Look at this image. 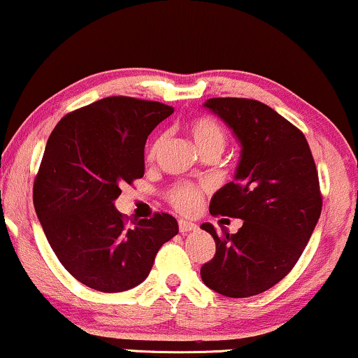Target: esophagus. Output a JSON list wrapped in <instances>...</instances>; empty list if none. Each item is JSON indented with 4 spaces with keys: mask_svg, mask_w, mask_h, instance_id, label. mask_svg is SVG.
Here are the masks:
<instances>
[{
    "mask_svg": "<svg viewBox=\"0 0 358 358\" xmlns=\"http://www.w3.org/2000/svg\"><path fill=\"white\" fill-rule=\"evenodd\" d=\"M197 226L194 222H189V220H179V231L182 234H187V232H192L196 231Z\"/></svg>",
    "mask_w": 358,
    "mask_h": 358,
    "instance_id": "obj_1",
    "label": "esophagus"
}]
</instances>
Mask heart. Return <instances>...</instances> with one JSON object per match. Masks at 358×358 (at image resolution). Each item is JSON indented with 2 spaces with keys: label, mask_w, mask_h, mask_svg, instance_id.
I'll return each instance as SVG.
<instances>
[{
  "label": "heart",
  "mask_w": 358,
  "mask_h": 358,
  "mask_svg": "<svg viewBox=\"0 0 358 358\" xmlns=\"http://www.w3.org/2000/svg\"><path fill=\"white\" fill-rule=\"evenodd\" d=\"M187 132L191 136L194 145L199 151V154L215 151L222 152L226 148V134H224L222 127H220L214 119L210 117H197L187 124ZM164 139L157 138L154 141L151 149H149V159L156 157V154L161 149ZM171 202L176 209L184 214L196 213L197 207L201 204V191L192 186H176L172 189Z\"/></svg>",
  "instance_id": "obj_1"
}]
</instances>
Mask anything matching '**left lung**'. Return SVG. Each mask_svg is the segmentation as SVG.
<instances>
[{
  "mask_svg": "<svg viewBox=\"0 0 358 358\" xmlns=\"http://www.w3.org/2000/svg\"><path fill=\"white\" fill-rule=\"evenodd\" d=\"M241 145L234 180L210 199L209 213L242 219L236 234L201 226L215 255L201 268L214 292L242 299L266 292L292 271L322 213L315 162L306 136L254 99L213 98L204 104Z\"/></svg>",
  "mask_w": 358,
  "mask_h": 358,
  "instance_id": "8db88e82",
  "label": "left lung"
}]
</instances>
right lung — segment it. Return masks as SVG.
Segmentation results:
<instances>
[{
    "label": "right lung",
    "mask_w": 358,
    "mask_h": 358,
    "mask_svg": "<svg viewBox=\"0 0 358 358\" xmlns=\"http://www.w3.org/2000/svg\"><path fill=\"white\" fill-rule=\"evenodd\" d=\"M171 106L113 96L57 122L34 180L38 219L56 257L74 279L99 292L145 280L164 242L179 232L171 214L126 220L121 187L144 176V145Z\"/></svg>",
    "instance_id": "add662e5"
}]
</instances>
